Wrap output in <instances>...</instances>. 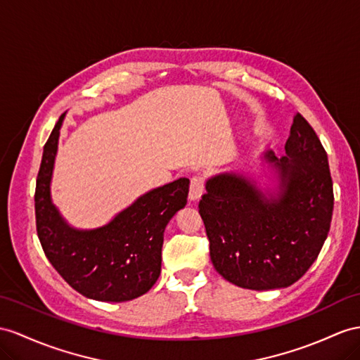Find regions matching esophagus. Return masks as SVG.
Segmentation results:
<instances>
[{
  "label": "esophagus",
  "mask_w": 360,
  "mask_h": 360,
  "mask_svg": "<svg viewBox=\"0 0 360 360\" xmlns=\"http://www.w3.org/2000/svg\"><path fill=\"white\" fill-rule=\"evenodd\" d=\"M204 187H205V178L202 174H195L190 181V193L188 198L190 200H198L202 193H204Z\"/></svg>",
  "instance_id": "obj_1"
}]
</instances>
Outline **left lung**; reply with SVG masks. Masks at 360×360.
Wrapping results in <instances>:
<instances>
[{
  "instance_id": "left-lung-1",
  "label": "left lung",
  "mask_w": 360,
  "mask_h": 360,
  "mask_svg": "<svg viewBox=\"0 0 360 360\" xmlns=\"http://www.w3.org/2000/svg\"><path fill=\"white\" fill-rule=\"evenodd\" d=\"M285 153L264 156L280 172V193L266 198L240 174L208 179L199 213L214 269L252 290L281 289L298 281L318 259L333 214V181L327 153L300 112Z\"/></svg>"
}]
</instances>
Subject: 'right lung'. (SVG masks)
<instances>
[{
	"instance_id": "add662e5",
	"label": "right lung",
	"mask_w": 360,
	"mask_h": 360,
	"mask_svg": "<svg viewBox=\"0 0 360 360\" xmlns=\"http://www.w3.org/2000/svg\"><path fill=\"white\" fill-rule=\"evenodd\" d=\"M62 120L63 114L44 146L36 179V231L42 250L62 278L86 298L123 302L141 297L161 274L164 229L186 207L190 181L181 178L146 193L101 228H71L50 199Z\"/></svg>"
}]
</instances>
